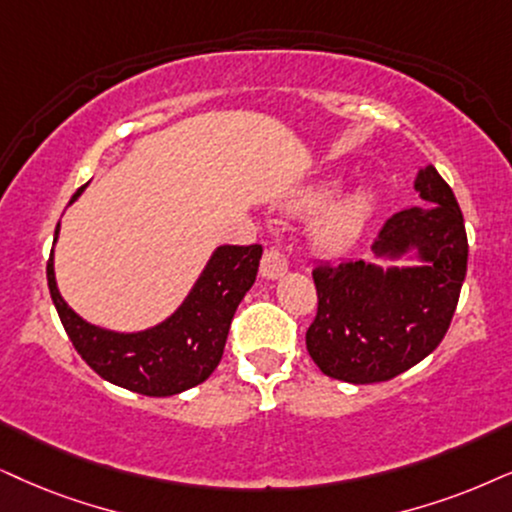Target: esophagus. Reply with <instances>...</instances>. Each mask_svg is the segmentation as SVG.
Listing matches in <instances>:
<instances>
[{"label":"esophagus","mask_w":512,"mask_h":512,"mask_svg":"<svg viewBox=\"0 0 512 512\" xmlns=\"http://www.w3.org/2000/svg\"><path fill=\"white\" fill-rule=\"evenodd\" d=\"M286 271H288V260L281 250L269 248L264 252L262 264H260V274L264 278H271V281H274V278H281Z\"/></svg>","instance_id":"obj_1"}]
</instances>
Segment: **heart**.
Returning <instances> with one entry per match:
<instances>
[{"instance_id":"heart-1","label":"heart","mask_w":512,"mask_h":512,"mask_svg":"<svg viewBox=\"0 0 512 512\" xmlns=\"http://www.w3.org/2000/svg\"><path fill=\"white\" fill-rule=\"evenodd\" d=\"M340 181H326V184L314 186V189L304 191L302 196L293 200V208L300 215H312V212L326 210L333 203V198L338 196ZM375 198L371 191H354L347 198H342L335 208L328 212L326 219L316 229V243L321 250L326 252H342L352 248L359 241V236L364 234L368 219L373 215Z\"/></svg>"}]
</instances>
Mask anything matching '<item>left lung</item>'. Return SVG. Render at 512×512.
Segmentation results:
<instances>
[{"label":"left lung","mask_w":512,"mask_h":512,"mask_svg":"<svg viewBox=\"0 0 512 512\" xmlns=\"http://www.w3.org/2000/svg\"><path fill=\"white\" fill-rule=\"evenodd\" d=\"M423 208L387 219L375 257L399 260L416 250L418 267L357 260L312 271L319 307L307 352L328 378L383 383L423 361L449 331L468 269V236L451 186L428 165L418 172Z\"/></svg>","instance_id":"1"}]
</instances>
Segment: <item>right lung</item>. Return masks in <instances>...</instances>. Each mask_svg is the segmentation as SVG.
Masks as SVG:
<instances>
[{
	"instance_id": "right-lung-1",
	"label": "right lung",
	"mask_w": 512,
	"mask_h": 512,
	"mask_svg": "<svg viewBox=\"0 0 512 512\" xmlns=\"http://www.w3.org/2000/svg\"><path fill=\"white\" fill-rule=\"evenodd\" d=\"M84 189L87 184L75 191L70 203ZM260 260L262 245H219L177 312L139 333H115L77 316L58 293L54 250L47 262V281L63 328L89 368L125 390L172 397L208 380L222 361L231 319L255 283Z\"/></svg>"
}]
</instances>
